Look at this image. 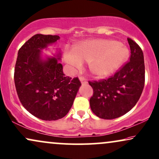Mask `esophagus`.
<instances>
[{
    "label": "esophagus",
    "instance_id": "obj_1",
    "mask_svg": "<svg viewBox=\"0 0 159 159\" xmlns=\"http://www.w3.org/2000/svg\"><path fill=\"white\" fill-rule=\"evenodd\" d=\"M79 79L80 80V82H81V83L82 84H87L88 83V81L86 80V79L83 77H80Z\"/></svg>",
    "mask_w": 159,
    "mask_h": 159
}]
</instances>
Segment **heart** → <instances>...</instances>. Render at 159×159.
Returning a JSON list of instances; mask_svg holds the SVG:
<instances>
[{
    "label": "heart",
    "mask_w": 159,
    "mask_h": 159,
    "mask_svg": "<svg viewBox=\"0 0 159 159\" xmlns=\"http://www.w3.org/2000/svg\"><path fill=\"white\" fill-rule=\"evenodd\" d=\"M127 47L122 43L110 39H92L65 50L64 59L72 69H80L83 61L90 63L95 76L105 77L117 70L128 56Z\"/></svg>",
    "instance_id": "heart-1"
}]
</instances>
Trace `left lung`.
Returning <instances> with one entry per match:
<instances>
[{
    "label": "left lung",
    "mask_w": 159,
    "mask_h": 159,
    "mask_svg": "<svg viewBox=\"0 0 159 159\" xmlns=\"http://www.w3.org/2000/svg\"><path fill=\"white\" fill-rule=\"evenodd\" d=\"M130 61L107 80L89 82L93 90L90 99L91 110L100 118L111 120L129 112L139 101L145 85V63L142 49L127 39Z\"/></svg>",
    "instance_id": "left-lung-1"
}]
</instances>
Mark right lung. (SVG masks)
I'll list each match as a JSON object with an SVG mask.
<instances>
[{"mask_svg":"<svg viewBox=\"0 0 159 159\" xmlns=\"http://www.w3.org/2000/svg\"><path fill=\"white\" fill-rule=\"evenodd\" d=\"M58 36L36 34L18 51L14 84L22 106L44 120H56L71 108L81 82L66 77L60 63L61 52L42 57V50L54 44Z\"/></svg>","mask_w":159,"mask_h":159,"instance_id":"right-lung-1","label":"right lung"}]
</instances>
